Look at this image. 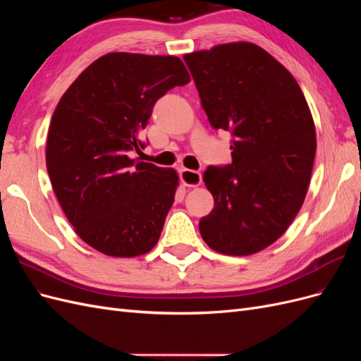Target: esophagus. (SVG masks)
Instances as JSON below:
<instances>
[{
    "instance_id": "obj_1",
    "label": "esophagus",
    "mask_w": 361,
    "mask_h": 361,
    "mask_svg": "<svg viewBox=\"0 0 361 361\" xmlns=\"http://www.w3.org/2000/svg\"><path fill=\"white\" fill-rule=\"evenodd\" d=\"M179 174H180L182 183L187 185V187H199V185L202 183V174L199 171L188 170V169H180Z\"/></svg>"
}]
</instances>
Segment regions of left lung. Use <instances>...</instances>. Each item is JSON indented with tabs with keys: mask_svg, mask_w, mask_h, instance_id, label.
Segmentation results:
<instances>
[{
	"mask_svg": "<svg viewBox=\"0 0 361 361\" xmlns=\"http://www.w3.org/2000/svg\"><path fill=\"white\" fill-rule=\"evenodd\" d=\"M214 129L232 134V162L203 173L214 209L199 228L218 253L267 248L297 216L310 183L316 133L297 80L255 43L183 56Z\"/></svg>",
	"mask_w": 361,
	"mask_h": 361,
	"instance_id": "obj_1",
	"label": "left lung"
}]
</instances>
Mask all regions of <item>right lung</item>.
Here are the masks:
<instances>
[{
	"label": "right lung",
	"instance_id": "1",
	"mask_svg": "<svg viewBox=\"0 0 361 361\" xmlns=\"http://www.w3.org/2000/svg\"><path fill=\"white\" fill-rule=\"evenodd\" d=\"M190 81L178 57L111 52L73 81L52 114V190L75 232L106 256H140L158 243L178 174L129 155L146 147L140 134L159 97Z\"/></svg>",
	"mask_w": 361,
	"mask_h": 361
}]
</instances>
